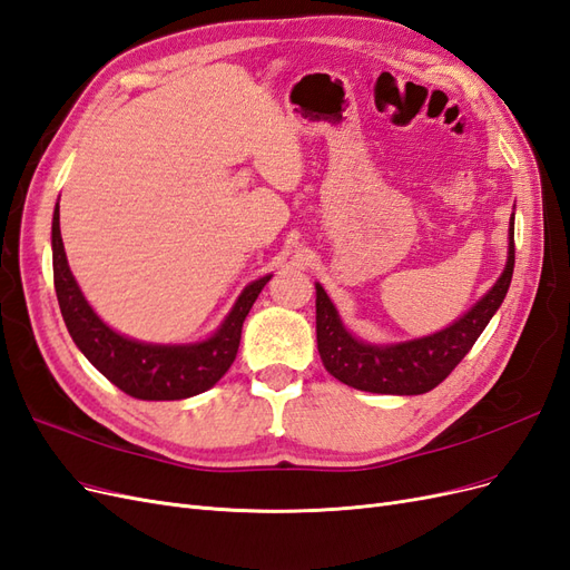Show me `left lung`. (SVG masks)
<instances>
[{"mask_svg": "<svg viewBox=\"0 0 570 570\" xmlns=\"http://www.w3.org/2000/svg\"><path fill=\"white\" fill-rule=\"evenodd\" d=\"M513 262L511 216L507 268L488 295L444 331L400 344H368L350 335L331 297L316 283V340L325 371L344 385L377 394H423L438 387L471 352L497 308L502 306L511 285Z\"/></svg>", "mask_w": 570, "mask_h": 570, "instance_id": "1", "label": "left lung"}]
</instances>
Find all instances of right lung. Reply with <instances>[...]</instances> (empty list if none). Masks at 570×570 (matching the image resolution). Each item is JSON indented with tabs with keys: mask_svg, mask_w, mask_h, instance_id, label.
Returning <instances> with one entry per match:
<instances>
[{
	"mask_svg": "<svg viewBox=\"0 0 570 570\" xmlns=\"http://www.w3.org/2000/svg\"><path fill=\"white\" fill-rule=\"evenodd\" d=\"M51 262H55V289L61 316L78 350L118 390L147 402L187 400L214 387L235 361L243 323L258 292L271 281V275H266L249 283L228 318L209 340L195 344H147L111 331L82 297L66 262L59 204L51 218Z\"/></svg>",
	"mask_w": 570,
	"mask_h": 570,
	"instance_id": "right-lung-1",
	"label": "right lung"
}]
</instances>
